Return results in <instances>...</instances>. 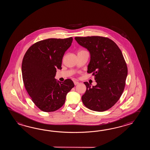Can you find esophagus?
<instances>
[{
  "mask_svg": "<svg viewBox=\"0 0 150 150\" xmlns=\"http://www.w3.org/2000/svg\"><path fill=\"white\" fill-rule=\"evenodd\" d=\"M74 85H76L79 84V82L76 81H74Z\"/></svg>",
  "mask_w": 150,
  "mask_h": 150,
  "instance_id": "34e87169",
  "label": "esophagus"
}]
</instances>
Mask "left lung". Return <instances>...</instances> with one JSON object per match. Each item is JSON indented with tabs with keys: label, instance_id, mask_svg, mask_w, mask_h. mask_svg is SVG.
Returning a JSON list of instances; mask_svg holds the SVG:
<instances>
[{
	"label": "left lung",
	"instance_id": "1",
	"mask_svg": "<svg viewBox=\"0 0 150 150\" xmlns=\"http://www.w3.org/2000/svg\"><path fill=\"white\" fill-rule=\"evenodd\" d=\"M77 43L90 54L87 72L94 76L96 85L84 82L81 99L87 108L104 112L117 102L124 91L127 69L121 50L110 39L101 36L76 37Z\"/></svg>",
	"mask_w": 150,
	"mask_h": 150
}]
</instances>
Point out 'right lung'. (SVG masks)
Returning a JSON list of instances; mask_svg holds the SVG:
<instances>
[{
	"label": "right lung",
	"instance_id": "right-lung-1",
	"mask_svg": "<svg viewBox=\"0 0 150 150\" xmlns=\"http://www.w3.org/2000/svg\"><path fill=\"white\" fill-rule=\"evenodd\" d=\"M72 38H48L32 45L23 58L21 71L25 89L33 102L45 112H54L64 105L67 93L74 86L70 79L61 82L54 78L62 69L65 51Z\"/></svg>",
	"mask_w": 150,
	"mask_h": 150
}]
</instances>
